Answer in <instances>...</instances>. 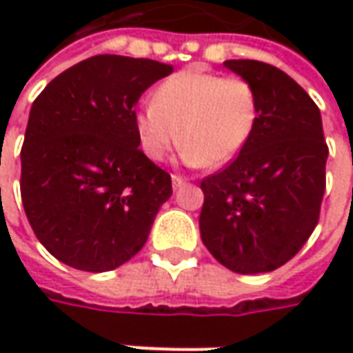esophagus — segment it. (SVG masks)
I'll return each mask as SVG.
<instances>
[{"label":"esophagus","instance_id":"esophagus-1","mask_svg":"<svg viewBox=\"0 0 353 353\" xmlns=\"http://www.w3.org/2000/svg\"><path fill=\"white\" fill-rule=\"evenodd\" d=\"M186 183V179H183L181 174H172V186L176 188V186H183Z\"/></svg>","mask_w":353,"mask_h":353}]
</instances>
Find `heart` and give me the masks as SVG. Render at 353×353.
Listing matches in <instances>:
<instances>
[{"label": "heart", "instance_id": "1", "mask_svg": "<svg viewBox=\"0 0 353 353\" xmlns=\"http://www.w3.org/2000/svg\"><path fill=\"white\" fill-rule=\"evenodd\" d=\"M257 116L259 98L245 78L188 68L159 84L153 103L135 114V131L155 163L181 141L186 163L214 169L245 147Z\"/></svg>", "mask_w": 353, "mask_h": 353}]
</instances>
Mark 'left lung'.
I'll return each instance as SVG.
<instances>
[{"mask_svg": "<svg viewBox=\"0 0 353 353\" xmlns=\"http://www.w3.org/2000/svg\"><path fill=\"white\" fill-rule=\"evenodd\" d=\"M224 64L253 84L259 116L239 155L200 183V236L230 271L267 273L319 224L328 145L319 105L291 76L259 61Z\"/></svg>", "mask_w": 353, "mask_h": 353, "instance_id": "obj_1", "label": "left lung"}]
</instances>
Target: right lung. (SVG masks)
<instances>
[{
	"label": "right lung",
	"instance_id": "1",
	"mask_svg": "<svg viewBox=\"0 0 353 353\" xmlns=\"http://www.w3.org/2000/svg\"><path fill=\"white\" fill-rule=\"evenodd\" d=\"M170 64L98 54L50 80L21 147V200L37 239L59 261L103 273L137 255L170 174L139 149L135 105Z\"/></svg>",
	"mask_w": 353,
	"mask_h": 353
}]
</instances>
